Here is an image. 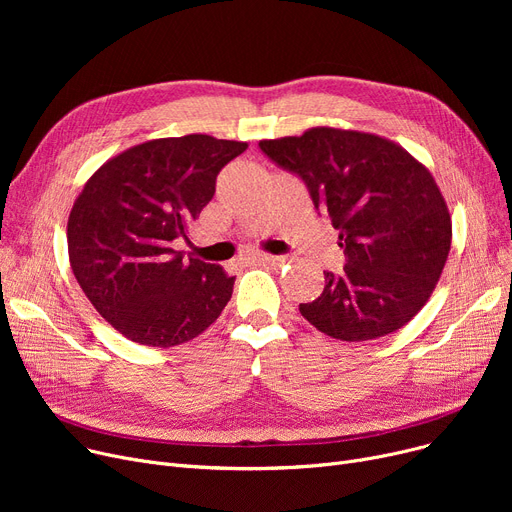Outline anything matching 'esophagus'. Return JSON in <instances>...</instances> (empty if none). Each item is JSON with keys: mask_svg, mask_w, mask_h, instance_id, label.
Returning <instances> with one entry per match:
<instances>
[{"mask_svg": "<svg viewBox=\"0 0 512 512\" xmlns=\"http://www.w3.org/2000/svg\"><path fill=\"white\" fill-rule=\"evenodd\" d=\"M253 259L259 261V263H270V265H284L286 263V257L270 255V253H257V255H253Z\"/></svg>", "mask_w": 512, "mask_h": 512, "instance_id": "esophagus-1", "label": "esophagus"}]
</instances>
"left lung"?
Here are the masks:
<instances>
[{"label": "left lung", "instance_id": "obj_1", "mask_svg": "<svg viewBox=\"0 0 512 512\" xmlns=\"http://www.w3.org/2000/svg\"><path fill=\"white\" fill-rule=\"evenodd\" d=\"M259 147L305 180L346 255L344 272H324V292L301 303V315L346 342L409 324L432 297L452 242V218L432 172L405 147L361 130L315 126Z\"/></svg>", "mask_w": 512, "mask_h": 512}]
</instances>
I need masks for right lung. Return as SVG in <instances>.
Segmentation results:
<instances>
[{
    "instance_id": "add662e5",
    "label": "right lung",
    "mask_w": 512,
    "mask_h": 512,
    "mask_svg": "<svg viewBox=\"0 0 512 512\" xmlns=\"http://www.w3.org/2000/svg\"><path fill=\"white\" fill-rule=\"evenodd\" d=\"M249 145L209 134L134 145L85 182L68 215V257L97 313L128 340L170 348L203 334L234 276L172 247L215 193V176Z\"/></svg>"
}]
</instances>
